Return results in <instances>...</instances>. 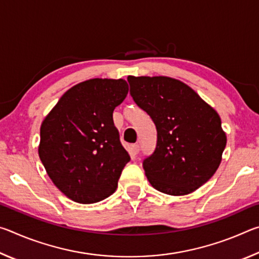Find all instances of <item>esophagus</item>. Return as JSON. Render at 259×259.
<instances>
[{
    "label": "esophagus",
    "instance_id": "esophagus-1",
    "mask_svg": "<svg viewBox=\"0 0 259 259\" xmlns=\"http://www.w3.org/2000/svg\"><path fill=\"white\" fill-rule=\"evenodd\" d=\"M131 153H133L134 155H137L139 153V145L138 144H134L133 146H131Z\"/></svg>",
    "mask_w": 259,
    "mask_h": 259
}]
</instances>
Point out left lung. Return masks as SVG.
Wrapping results in <instances>:
<instances>
[{"label":"left lung","instance_id":"obj_1","mask_svg":"<svg viewBox=\"0 0 259 259\" xmlns=\"http://www.w3.org/2000/svg\"><path fill=\"white\" fill-rule=\"evenodd\" d=\"M135 103L154 122L155 151L143 162L155 190L186 195L216 172L226 146L218 113L192 88L168 76H128Z\"/></svg>","mask_w":259,"mask_h":259}]
</instances>
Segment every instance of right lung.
<instances>
[{
	"label": "right lung",
	"instance_id": "add662e5",
	"mask_svg": "<svg viewBox=\"0 0 259 259\" xmlns=\"http://www.w3.org/2000/svg\"><path fill=\"white\" fill-rule=\"evenodd\" d=\"M122 78H91L67 90L41 124L38 156L52 183L77 203L115 192L130 161L113 122L128 95Z\"/></svg>",
	"mask_w": 259,
	"mask_h": 259
}]
</instances>
